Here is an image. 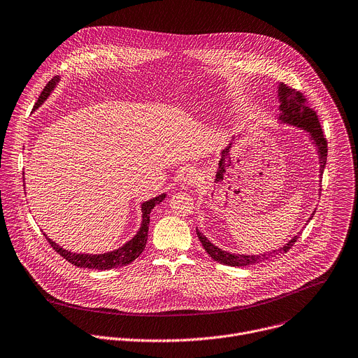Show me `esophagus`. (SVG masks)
I'll return each instance as SVG.
<instances>
[{"mask_svg":"<svg viewBox=\"0 0 358 358\" xmlns=\"http://www.w3.org/2000/svg\"><path fill=\"white\" fill-rule=\"evenodd\" d=\"M199 173L196 170H185L182 174H181V178H180V182L182 184V187H189V185H194L199 182Z\"/></svg>","mask_w":358,"mask_h":358,"instance_id":"obj_1","label":"esophagus"}]
</instances>
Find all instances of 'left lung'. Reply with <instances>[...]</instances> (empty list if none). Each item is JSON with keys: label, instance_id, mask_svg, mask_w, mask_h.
I'll return each instance as SVG.
<instances>
[{"label": "left lung", "instance_id": "obj_1", "mask_svg": "<svg viewBox=\"0 0 358 358\" xmlns=\"http://www.w3.org/2000/svg\"><path fill=\"white\" fill-rule=\"evenodd\" d=\"M278 101H280L278 121L281 124H288L292 127H297L300 129H304V131L308 134V137L311 138L313 144L315 145L317 154H318V161H320V177H321L324 167H326V162H327V140L324 138L322 129H321V125H320L315 111H313L307 106L306 99L300 91H296L291 87H287L285 84L278 85ZM313 215H314V213L310 215L308 221L313 218ZM197 236H199V240L201 241L204 250L210 254V257L213 259H215L217 263H221L225 266H233V267L252 266L257 263L266 262V259H270L271 257H275L277 254L287 252L292 245H294V243L299 238V236H294L287 244H284L282 247H280L277 250L267 251L264 254H251L250 255V254H233V252L218 248L201 231H199V229H197Z\"/></svg>", "mask_w": 358, "mask_h": 358}]
</instances>
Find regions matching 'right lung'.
I'll return each instance as SVG.
<instances>
[{"label": "right lung", "instance_id": "right-lung-1", "mask_svg": "<svg viewBox=\"0 0 358 358\" xmlns=\"http://www.w3.org/2000/svg\"><path fill=\"white\" fill-rule=\"evenodd\" d=\"M59 77H54L43 90L38 101L34 106V110H37L47 99L50 96V94L54 91L55 85L58 84ZM167 194H159L158 197H154L148 201H144L141 204V213H143V220H141V227L140 230L137 231V234L127 241L122 247L114 250V251H108L104 254H77V252H71L66 248H62L61 245H58L57 243H54L51 238H48L45 234V238L48 240V243L51 244V247L61 255L67 259L69 263L74 264L76 267H84V268H91V270H111L115 267H121V266H127L129 263H133L136 258H138L141 255V252L145 248L147 244V237H148V225H150V213L151 210L159 204L162 200L166 199Z\"/></svg>", "mask_w": 358, "mask_h": 358}]
</instances>
